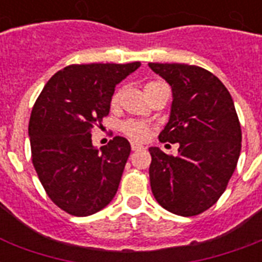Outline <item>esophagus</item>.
Masks as SVG:
<instances>
[{
	"instance_id": "34e87169",
	"label": "esophagus",
	"mask_w": 262,
	"mask_h": 262,
	"mask_svg": "<svg viewBox=\"0 0 262 262\" xmlns=\"http://www.w3.org/2000/svg\"><path fill=\"white\" fill-rule=\"evenodd\" d=\"M140 149H143V145H140L137 143H132V151H140Z\"/></svg>"
}]
</instances>
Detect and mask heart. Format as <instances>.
Returning <instances> with one entry per match:
<instances>
[{
  "mask_svg": "<svg viewBox=\"0 0 262 262\" xmlns=\"http://www.w3.org/2000/svg\"><path fill=\"white\" fill-rule=\"evenodd\" d=\"M158 84H160V81H148V83L144 85V90L145 91L149 90V88L155 87V85H158ZM119 96H121V90H118L114 95H113V98H111V104H113V106H115V104L118 103ZM123 132H125L129 137H132V139L141 141V140H145L148 137L149 127L143 122L129 121V122H126L125 125H123Z\"/></svg>",
  "mask_w": 262,
  "mask_h": 262,
  "instance_id": "1",
  "label": "heart"
}]
</instances>
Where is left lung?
I'll return each instance as SVG.
<instances>
[{"instance_id": "1", "label": "left lung", "mask_w": 262, "mask_h": 262, "mask_svg": "<svg viewBox=\"0 0 262 262\" xmlns=\"http://www.w3.org/2000/svg\"><path fill=\"white\" fill-rule=\"evenodd\" d=\"M170 84L172 103L159 140L179 143L178 156L158 147L149 181L156 201L168 212L194 216L223 194L241 154L242 132L228 90L211 72L186 63H148Z\"/></svg>"}]
</instances>
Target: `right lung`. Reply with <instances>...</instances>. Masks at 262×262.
Returning <instances> with one entry per match:
<instances>
[{
    "instance_id": "obj_1",
    "label": "right lung",
    "mask_w": 262,
    "mask_h": 262,
    "mask_svg": "<svg viewBox=\"0 0 262 262\" xmlns=\"http://www.w3.org/2000/svg\"><path fill=\"white\" fill-rule=\"evenodd\" d=\"M140 65H69L35 102L28 125L32 163L51 201L71 215L96 213L118 190L130 144L115 136L98 149L91 136L110 113L115 85Z\"/></svg>"
}]
</instances>
